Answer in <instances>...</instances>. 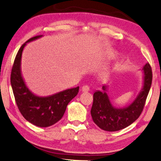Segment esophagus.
I'll list each match as a JSON object with an SVG mask.
<instances>
[{
  "label": "esophagus",
  "instance_id": "1",
  "mask_svg": "<svg viewBox=\"0 0 161 161\" xmlns=\"http://www.w3.org/2000/svg\"><path fill=\"white\" fill-rule=\"evenodd\" d=\"M89 90H90V88L88 86H83L81 88V91L83 92H88Z\"/></svg>",
  "mask_w": 161,
  "mask_h": 161
}]
</instances>
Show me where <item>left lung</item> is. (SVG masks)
I'll list each match as a JSON object with an SVG mask.
<instances>
[{"mask_svg":"<svg viewBox=\"0 0 161 161\" xmlns=\"http://www.w3.org/2000/svg\"><path fill=\"white\" fill-rule=\"evenodd\" d=\"M143 86L138 96L130 104L123 108L115 107L108 94V86L103 85L102 91L93 94L91 114L93 122L106 131H117L136 121L141 114L152 83V70L148 63L143 67Z\"/></svg>","mask_w":161,"mask_h":161,"instance_id":"left-lung-1","label":"left lung"}]
</instances>
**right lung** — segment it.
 <instances>
[{"label": "right lung", "instance_id": "right-lung-1", "mask_svg": "<svg viewBox=\"0 0 161 161\" xmlns=\"http://www.w3.org/2000/svg\"><path fill=\"white\" fill-rule=\"evenodd\" d=\"M33 37L20 47L15 58L10 75L13 92L18 109L26 120L38 127L46 128L56 123L64 115L67 105L77 96L79 86L66 89L48 96L33 93L26 86L21 72V58L27 43L41 38Z\"/></svg>", "mask_w": 161, "mask_h": 161}]
</instances>
